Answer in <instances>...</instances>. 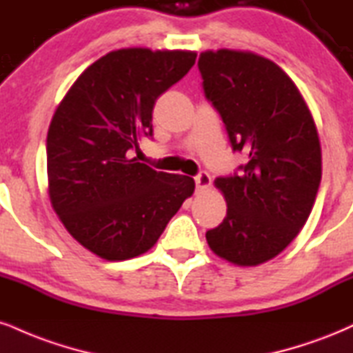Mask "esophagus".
<instances>
[{"instance_id": "1", "label": "esophagus", "mask_w": 353, "mask_h": 353, "mask_svg": "<svg viewBox=\"0 0 353 353\" xmlns=\"http://www.w3.org/2000/svg\"><path fill=\"white\" fill-rule=\"evenodd\" d=\"M210 176L207 172H201L195 176V185H197L199 190H205L210 188Z\"/></svg>"}]
</instances>
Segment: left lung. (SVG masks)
Instances as JSON below:
<instances>
[{
  "mask_svg": "<svg viewBox=\"0 0 353 353\" xmlns=\"http://www.w3.org/2000/svg\"><path fill=\"white\" fill-rule=\"evenodd\" d=\"M203 90L222 117L241 172L217 177L227 215L205 233L210 250L236 266L273 260L307 222L322 176L319 133L290 75L250 50H205Z\"/></svg>",
  "mask_w": 353,
  "mask_h": 353,
  "instance_id": "left-lung-1",
  "label": "left lung"
}]
</instances>
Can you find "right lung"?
<instances>
[{
	"label": "right lung",
	"instance_id": "add662e5",
	"mask_svg": "<svg viewBox=\"0 0 353 353\" xmlns=\"http://www.w3.org/2000/svg\"><path fill=\"white\" fill-rule=\"evenodd\" d=\"M194 50H112L65 93L48 131V192L65 230L83 248L123 261L156 245L192 177L158 172L130 158L152 134L161 93L195 63Z\"/></svg>",
	"mask_w": 353,
	"mask_h": 353
}]
</instances>
